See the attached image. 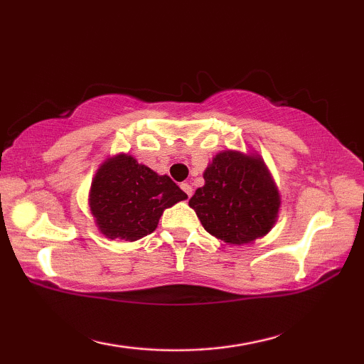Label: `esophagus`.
Listing matches in <instances>:
<instances>
[{"mask_svg": "<svg viewBox=\"0 0 364 364\" xmlns=\"http://www.w3.org/2000/svg\"><path fill=\"white\" fill-rule=\"evenodd\" d=\"M181 189L184 191V193H186L188 197L193 196V188H191L189 183H181Z\"/></svg>", "mask_w": 364, "mask_h": 364, "instance_id": "esophagus-1", "label": "esophagus"}]
</instances>
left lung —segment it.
I'll return each mask as SVG.
<instances>
[{
	"instance_id": "left-lung-1",
	"label": "left lung",
	"mask_w": 364,
	"mask_h": 364,
	"mask_svg": "<svg viewBox=\"0 0 364 364\" xmlns=\"http://www.w3.org/2000/svg\"><path fill=\"white\" fill-rule=\"evenodd\" d=\"M189 207L202 226L230 245L252 244L273 230L281 194L260 154L220 151L204 170Z\"/></svg>"
}]
</instances>
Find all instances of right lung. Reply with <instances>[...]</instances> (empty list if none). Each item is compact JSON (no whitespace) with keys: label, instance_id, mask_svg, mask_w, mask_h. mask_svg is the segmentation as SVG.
I'll return each mask as SVG.
<instances>
[{"label":"right lung","instance_id":"add662e5","mask_svg":"<svg viewBox=\"0 0 364 364\" xmlns=\"http://www.w3.org/2000/svg\"><path fill=\"white\" fill-rule=\"evenodd\" d=\"M188 199L167 175H159L130 154L109 156L96 170L88 205L107 239L138 241L156 231L165 208Z\"/></svg>","mask_w":364,"mask_h":364}]
</instances>
